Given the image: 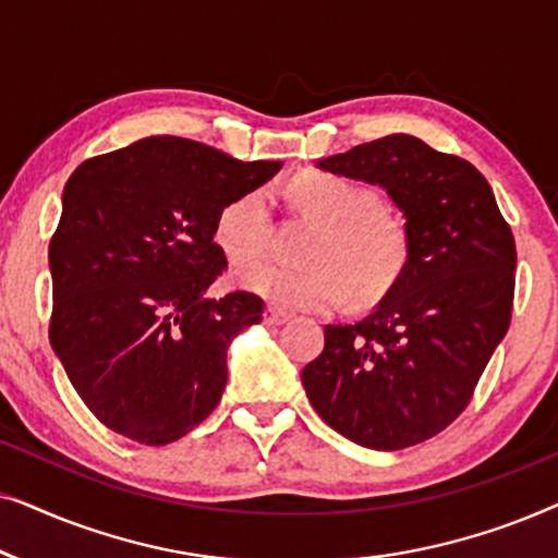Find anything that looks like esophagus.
Listing matches in <instances>:
<instances>
[{"label":"esophagus","instance_id":"34e87169","mask_svg":"<svg viewBox=\"0 0 558 558\" xmlns=\"http://www.w3.org/2000/svg\"><path fill=\"white\" fill-rule=\"evenodd\" d=\"M289 319V312H284V310H277V307H269L264 312V323L266 325H284Z\"/></svg>","mask_w":558,"mask_h":558}]
</instances>
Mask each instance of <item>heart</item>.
I'll use <instances>...</instances> for the list:
<instances>
[{"mask_svg": "<svg viewBox=\"0 0 558 558\" xmlns=\"http://www.w3.org/2000/svg\"><path fill=\"white\" fill-rule=\"evenodd\" d=\"M294 203L323 220L325 231L312 246L315 266L294 269L279 262H254L233 274L246 292L284 310L325 312L348 294L384 289L401 271L407 235L380 210L371 187L330 172H304L289 185ZM271 241V197L256 187L233 197L216 218V243L231 262H248L264 254Z\"/></svg>", "mask_w": 558, "mask_h": 558, "instance_id": "1", "label": "heart"}]
</instances>
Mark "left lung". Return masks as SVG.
<instances>
[{
  "mask_svg": "<svg viewBox=\"0 0 558 558\" xmlns=\"http://www.w3.org/2000/svg\"><path fill=\"white\" fill-rule=\"evenodd\" d=\"M317 167L386 190L407 218V262L368 317L325 325V350L302 371L304 391L355 445H418L468 409L506 338L513 233L483 174L416 136L357 144Z\"/></svg>",
  "mask_w": 558,
  "mask_h": 558,
  "instance_id": "obj_1",
  "label": "left lung"
}]
</instances>
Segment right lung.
<instances>
[{
    "label": "right lung",
    "instance_id": "right-lung-1",
    "mask_svg": "<svg viewBox=\"0 0 558 558\" xmlns=\"http://www.w3.org/2000/svg\"><path fill=\"white\" fill-rule=\"evenodd\" d=\"M279 170L147 136L86 159L65 182L50 241V345L111 432L170 445L218 407L226 350L262 323L264 300L205 294L226 269L216 218Z\"/></svg>",
    "mask_w": 558,
    "mask_h": 558
}]
</instances>
